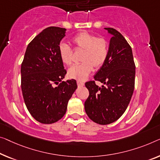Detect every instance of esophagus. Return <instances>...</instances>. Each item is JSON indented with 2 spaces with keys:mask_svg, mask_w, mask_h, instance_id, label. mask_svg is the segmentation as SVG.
I'll use <instances>...</instances> for the list:
<instances>
[{
  "mask_svg": "<svg viewBox=\"0 0 160 160\" xmlns=\"http://www.w3.org/2000/svg\"><path fill=\"white\" fill-rule=\"evenodd\" d=\"M77 83H78V86H83V85H85V83L83 82H81V81H79V80H78L77 81Z\"/></svg>",
  "mask_w": 160,
  "mask_h": 160,
  "instance_id": "esophagus-1",
  "label": "esophagus"
}]
</instances>
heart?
<instances>
[{
	"instance_id": "1",
	"label": "heart",
	"mask_w": 160,
	"mask_h": 160,
	"mask_svg": "<svg viewBox=\"0 0 160 160\" xmlns=\"http://www.w3.org/2000/svg\"><path fill=\"white\" fill-rule=\"evenodd\" d=\"M72 44L76 49L82 51L80 65H74L68 70V76L79 81L85 80L92 72V68L98 70L106 62L108 55V43L103 38L88 32H80L74 37ZM59 55L61 61L66 65L72 63V49L65 43H61L58 47Z\"/></svg>"
}]
</instances>
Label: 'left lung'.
<instances>
[{"instance_id":"1","label":"left lung","mask_w":160,"mask_h":160,"mask_svg":"<svg viewBox=\"0 0 160 160\" xmlns=\"http://www.w3.org/2000/svg\"><path fill=\"white\" fill-rule=\"evenodd\" d=\"M105 29L112 36L108 55L94 76L105 85L98 87L95 81L85 83L89 90L85 112L92 121L101 125L118 120L126 110L134 90L136 69L132 47L125 38L113 28Z\"/></svg>"}]
</instances>
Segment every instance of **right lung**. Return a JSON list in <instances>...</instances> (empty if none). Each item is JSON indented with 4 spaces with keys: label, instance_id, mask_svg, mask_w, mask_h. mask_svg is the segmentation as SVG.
Instances as JSON below:
<instances>
[{
    "label": "right lung",
    "instance_id": "1",
    "mask_svg": "<svg viewBox=\"0 0 160 160\" xmlns=\"http://www.w3.org/2000/svg\"><path fill=\"white\" fill-rule=\"evenodd\" d=\"M66 29L45 28L28 44L21 64V90L33 117L42 123H55L65 115L69 100L77 89L76 80L62 81L67 73L58 47ZM58 84L55 87L54 84Z\"/></svg>",
    "mask_w": 160,
    "mask_h": 160
}]
</instances>
